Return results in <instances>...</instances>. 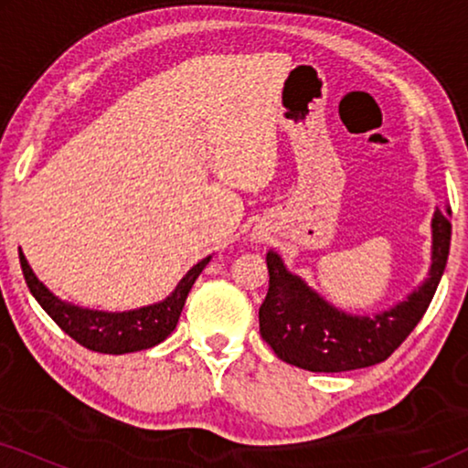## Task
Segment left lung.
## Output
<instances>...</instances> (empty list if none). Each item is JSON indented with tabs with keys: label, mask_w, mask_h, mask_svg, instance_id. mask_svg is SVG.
I'll return each mask as SVG.
<instances>
[{
	"label": "left lung",
	"mask_w": 468,
	"mask_h": 468,
	"mask_svg": "<svg viewBox=\"0 0 468 468\" xmlns=\"http://www.w3.org/2000/svg\"><path fill=\"white\" fill-rule=\"evenodd\" d=\"M452 210H434L432 264L418 290L375 315H351L287 271L279 253L268 251V293L260 306V335L287 364L311 373H343L388 360L411 335L443 277L452 240Z\"/></svg>",
	"instance_id": "obj_1"
}]
</instances>
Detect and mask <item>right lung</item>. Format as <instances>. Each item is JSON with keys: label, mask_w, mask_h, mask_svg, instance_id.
Wrapping results in <instances>:
<instances>
[{"label": "right lung", "mask_w": 468, "mask_h": 468, "mask_svg": "<svg viewBox=\"0 0 468 468\" xmlns=\"http://www.w3.org/2000/svg\"><path fill=\"white\" fill-rule=\"evenodd\" d=\"M18 258H21L23 277L27 281L29 292L34 293L37 304L53 317V322L68 336H72L82 347L98 351V354L121 356L155 347L172 335L191 287H194L196 279L200 277V272L207 268L213 255L197 261L181 279L176 290L162 303L123 313L82 309V306H74L66 300H59L36 277L21 249H18Z\"/></svg>", "instance_id": "add662e5"}]
</instances>
